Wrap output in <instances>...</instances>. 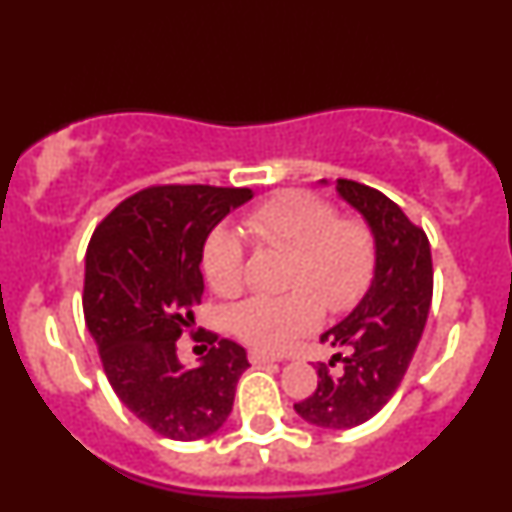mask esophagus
<instances>
[{
    "mask_svg": "<svg viewBox=\"0 0 512 512\" xmlns=\"http://www.w3.org/2000/svg\"><path fill=\"white\" fill-rule=\"evenodd\" d=\"M248 360L253 362V365H268V362H280V358L266 356V353L257 351V349H250V351H248Z\"/></svg>",
    "mask_w": 512,
    "mask_h": 512,
    "instance_id": "esophagus-1",
    "label": "esophagus"
}]
</instances>
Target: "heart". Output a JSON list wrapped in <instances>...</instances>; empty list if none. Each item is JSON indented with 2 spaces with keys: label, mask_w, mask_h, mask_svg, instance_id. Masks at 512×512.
I'll return each instance as SVG.
<instances>
[{
  "label": "heart",
  "mask_w": 512,
  "mask_h": 512,
  "mask_svg": "<svg viewBox=\"0 0 512 512\" xmlns=\"http://www.w3.org/2000/svg\"><path fill=\"white\" fill-rule=\"evenodd\" d=\"M255 239L286 250L288 264L280 297H250L232 306L230 331L262 351H282L304 336L324 311L356 304L374 266V241L358 219H336L331 206L302 190H286L264 201L246 219ZM246 250L241 237L219 226L203 244L201 266L212 291L235 295L244 282Z\"/></svg>",
  "instance_id": "1"
}]
</instances>
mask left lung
Returning a JSON list of instances; mask_svg holds the SVG:
<instances>
[{"instance_id":"obj_1","label":"left lung","mask_w":512,"mask_h":512,"mask_svg":"<svg viewBox=\"0 0 512 512\" xmlns=\"http://www.w3.org/2000/svg\"><path fill=\"white\" fill-rule=\"evenodd\" d=\"M336 192L374 237V277L347 318L320 336L340 351L329 365L340 360L342 369L320 365L318 389L293 407L315 427L349 430L383 410L410 367L432 302V255L425 232L383 192L347 179Z\"/></svg>"}]
</instances>
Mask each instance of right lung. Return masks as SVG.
I'll use <instances>...</instances> for the list:
<instances>
[{"instance_id":"obj_1","label":"right lung","mask_w":512,"mask_h":512,"mask_svg":"<svg viewBox=\"0 0 512 512\" xmlns=\"http://www.w3.org/2000/svg\"><path fill=\"white\" fill-rule=\"evenodd\" d=\"M250 199L248 188H147L120 203L89 241L87 329L120 403L165 439L215 434L250 367L244 347L232 340L210 347L197 369L176 356V340L194 324L203 295V244L230 210Z\"/></svg>"}]
</instances>
